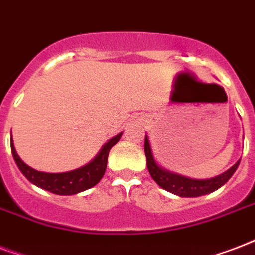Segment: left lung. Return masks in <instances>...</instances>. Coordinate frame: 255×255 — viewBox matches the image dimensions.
Masks as SVG:
<instances>
[{
	"label": "left lung",
	"mask_w": 255,
	"mask_h": 255,
	"mask_svg": "<svg viewBox=\"0 0 255 255\" xmlns=\"http://www.w3.org/2000/svg\"><path fill=\"white\" fill-rule=\"evenodd\" d=\"M144 152L145 158H147V167H148V171L151 176H152V179L160 187H163L167 191L172 192V194H176L179 197H201V195L210 194V192L218 190L233 176V174L236 172L241 162V160H238L230 170H227L226 172H223L219 176H215V178H211V179L207 180H195L188 179V178L172 174V172H168V171L160 168L155 162V159H153L147 136H145L144 140Z\"/></svg>",
	"instance_id": "obj_1"
}]
</instances>
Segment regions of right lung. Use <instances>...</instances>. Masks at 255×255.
<instances>
[{"instance_id": "add662e5", "label": "right lung", "mask_w": 255, "mask_h": 255, "mask_svg": "<svg viewBox=\"0 0 255 255\" xmlns=\"http://www.w3.org/2000/svg\"><path fill=\"white\" fill-rule=\"evenodd\" d=\"M120 137H122V133L112 137L110 141H107L102 151L97 153L96 158L91 163H88L87 166L69 171V172H63V174H48V172H40V171L33 170L32 167L25 164L19 159L15 152L14 145H13V140H10V147L15 164L18 166L19 171L26 176L29 182H32L40 188H44L46 191L57 194V195H73L77 192L88 190L100 182L107 170L108 153H110L111 148L119 141Z\"/></svg>"}]
</instances>
